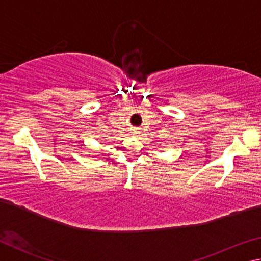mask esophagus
Wrapping results in <instances>:
<instances>
[{
  "mask_svg": "<svg viewBox=\"0 0 261 261\" xmlns=\"http://www.w3.org/2000/svg\"><path fill=\"white\" fill-rule=\"evenodd\" d=\"M131 134H134V135L139 134V130H138V129H136V127H135V129H132V132H131Z\"/></svg>",
  "mask_w": 261,
  "mask_h": 261,
  "instance_id": "1",
  "label": "esophagus"
}]
</instances>
